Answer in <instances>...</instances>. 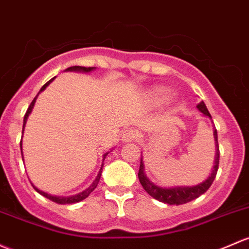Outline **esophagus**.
Wrapping results in <instances>:
<instances>
[{
    "label": "esophagus",
    "instance_id": "34e87169",
    "mask_svg": "<svg viewBox=\"0 0 249 249\" xmlns=\"http://www.w3.org/2000/svg\"><path fill=\"white\" fill-rule=\"evenodd\" d=\"M137 137H138V133L136 130L127 129V130H125L124 133H123L122 140H123V142H133V141L137 140Z\"/></svg>",
    "mask_w": 249,
    "mask_h": 249
}]
</instances>
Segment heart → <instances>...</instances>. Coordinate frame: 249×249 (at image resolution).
Returning a JSON list of instances; mask_svg holds the SVG:
<instances>
[{
    "label": "heart",
    "mask_w": 249,
    "mask_h": 249,
    "mask_svg": "<svg viewBox=\"0 0 249 249\" xmlns=\"http://www.w3.org/2000/svg\"><path fill=\"white\" fill-rule=\"evenodd\" d=\"M167 90L164 88H155L154 90L150 91L149 94V100L154 104H159L161 101H163V99L166 98Z\"/></svg>",
    "instance_id": "heart-1"
}]
</instances>
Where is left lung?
Listing matches in <instances>:
<instances>
[{
	"label": "left lung",
	"instance_id": "8db88e82",
	"mask_svg": "<svg viewBox=\"0 0 249 249\" xmlns=\"http://www.w3.org/2000/svg\"><path fill=\"white\" fill-rule=\"evenodd\" d=\"M197 108L199 109L204 116H206L211 119V114L209 113L208 108H206L204 101H201L197 105ZM214 143H216V156H214V164L213 173L210 177L203 181L201 184L197 185V186L192 187H172V188H163L156 186L154 182L146 178L144 173V164H143V160L141 158V164H140V172H138V179H140L141 185L145 190L148 195L151 197L155 198L156 200L162 201V203L169 204V205H180V204H186L188 201L196 199L199 196L205 193L209 190V187L213 185L214 178H216L217 171H218V164H219V146H218V140H217V130L214 129L213 131Z\"/></svg>",
	"mask_w": 249,
	"mask_h": 249
}]
</instances>
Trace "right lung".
Segmentation results:
<instances>
[{
	"mask_svg": "<svg viewBox=\"0 0 249 249\" xmlns=\"http://www.w3.org/2000/svg\"><path fill=\"white\" fill-rule=\"evenodd\" d=\"M93 69H95V68H86V67H78V65H74V67H70V68H68V69H67V71H80V72H89V71H91V70H93ZM53 78H54V77H53ZM53 78H51V80L48 81V82H46L45 85H44L43 87H41L40 91H43L44 89H45V88L48 87V86L50 85V82H52V80H53ZM40 91H39V93H40ZM39 93L36 94V98L33 99V101H32V103H31L30 106H28V108H27V112H26L25 117H23V126H22V133H23V127H25V124H26V122H27V118H28V116H30V113H31V112H32V108H33V106H35V103H36V99L38 98ZM21 142H22V141H21ZM21 142H20V148H21V155H22V144H21ZM107 154H108V153H106V154H105V155H104V160H105V158H106V156H107ZM103 166H104V163H103ZM103 166H101L100 171H99V173H98V177H96V179L94 180V181H93V184H91L90 186L87 188V190H85V191H83V192L78 193V195L71 196V197H56V196H51V195H48V193H45V192H43V191L38 190V188H36V186H33V187H35V190L36 191V192H38V193H40L41 196H44V197H45V198H48V199L52 200V201H54V203H57V204H74V203H78V201H81V200L86 199V198H87L88 196H89L90 193L93 192L94 190H95L96 186H98V184H99V180H100V177H101V171H103Z\"/></svg>",
	"mask_w": 249,
	"mask_h": 249,
	"instance_id": "add662e5",
	"label": "right lung"
}]
</instances>
